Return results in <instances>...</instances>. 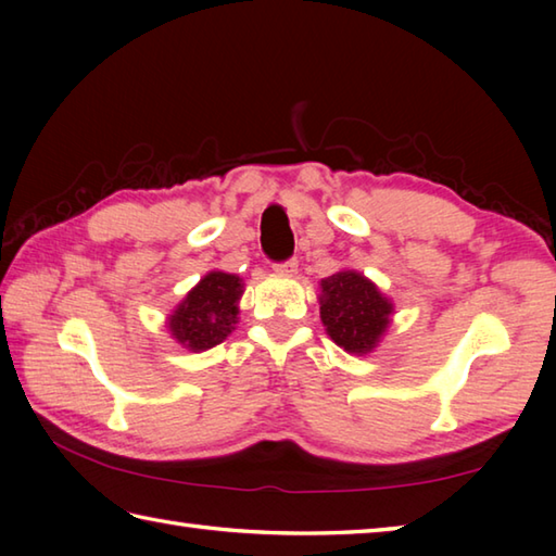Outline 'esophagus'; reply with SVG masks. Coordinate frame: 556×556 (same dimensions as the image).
I'll use <instances>...</instances> for the list:
<instances>
[{"mask_svg": "<svg viewBox=\"0 0 556 556\" xmlns=\"http://www.w3.org/2000/svg\"><path fill=\"white\" fill-rule=\"evenodd\" d=\"M275 271H277V275H281V277H293L299 271V260L291 257V260H287V263H277Z\"/></svg>", "mask_w": 556, "mask_h": 556, "instance_id": "esophagus-1", "label": "esophagus"}]
</instances>
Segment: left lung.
<instances>
[{"label":"left lung","mask_w":556,"mask_h":556,"mask_svg":"<svg viewBox=\"0 0 556 556\" xmlns=\"http://www.w3.org/2000/svg\"><path fill=\"white\" fill-rule=\"evenodd\" d=\"M392 313V301L356 269H341L320 281L323 325L349 353L363 356L380 344Z\"/></svg>","instance_id":"1"}]
</instances>
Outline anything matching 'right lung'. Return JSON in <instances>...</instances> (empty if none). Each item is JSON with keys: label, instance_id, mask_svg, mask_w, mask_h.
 Returning a JSON list of instances; mask_svg holds the SVG:
<instances>
[{"label": "right lung", "instance_id": "add662e5", "mask_svg": "<svg viewBox=\"0 0 556 556\" xmlns=\"http://www.w3.org/2000/svg\"><path fill=\"white\" fill-rule=\"evenodd\" d=\"M243 296L241 277L229 271H207L186 293L169 315V332L188 351H207L222 344L239 323V301Z\"/></svg>", "mask_w": 556, "mask_h": 556}]
</instances>
